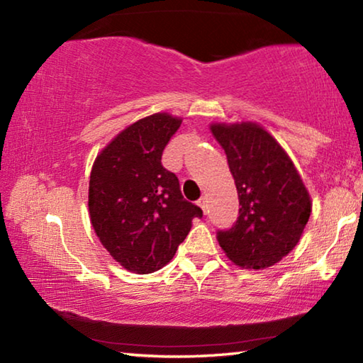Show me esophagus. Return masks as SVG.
I'll return each instance as SVG.
<instances>
[{
    "mask_svg": "<svg viewBox=\"0 0 363 363\" xmlns=\"http://www.w3.org/2000/svg\"><path fill=\"white\" fill-rule=\"evenodd\" d=\"M196 203H199V206L201 208V210H203V213L206 214V211H208V206H206V199L205 196H201V199L196 201Z\"/></svg>",
    "mask_w": 363,
    "mask_h": 363,
    "instance_id": "34e87169",
    "label": "esophagus"
}]
</instances>
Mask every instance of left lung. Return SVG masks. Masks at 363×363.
I'll return each instance as SVG.
<instances>
[{"instance_id":"obj_1","label":"left lung","mask_w":363,"mask_h":363,"mask_svg":"<svg viewBox=\"0 0 363 363\" xmlns=\"http://www.w3.org/2000/svg\"><path fill=\"white\" fill-rule=\"evenodd\" d=\"M238 192V218L218 230L219 247L247 269H266L296 247L311 216V196L290 157L256 123L211 125Z\"/></svg>"}]
</instances>
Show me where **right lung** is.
Instances as JSON below:
<instances>
[{
  "label": "right lung",
  "instance_id": "1",
  "mask_svg": "<svg viewBox=\"0 0 363 363\" xmlns=\"http://www.w3.org/2000/svg\"><path fill=\"white\" fill-rule=\"evenodd\" d=\"M182 120L155 113L123 130L91 169L89 216L101 243L123 267L150 274L168 264L203 211L184 199L162 164Z\"/></svg>",
  "mask_w": 363,
  "mask_h": 363
}]
</instances>
